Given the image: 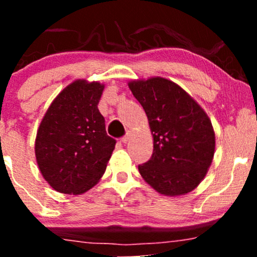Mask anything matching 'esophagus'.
Listing matches in <instances>:
<instances>
[{"label":"esophagus","instance_id":"obj_1","mask_svg":"<svg viewBox=\"0 0 257 257\" xmlns=\"http://www.w3.org/2000/svg\"><path fill=\"white\" fill-rule=\"evenodd\" d=\"M131 138H132V133H126L125 137H123V138H122V143L126 144V143H128L129 140H131Z\"/></svg>","mask_w":257,"mask_h":257}]
</instances>
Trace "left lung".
Masks as SVG:
<instances>
[{"mask_svg": "<svg viewBox=\"0 0 257 257\" xmlns=\"http://www.w3.org/2000/svg\"><path fill=\"white\" fill-rule=\"evenodd\" d=\"M146 112L153 138L150 161L139 173L163 196L190 193L205 178L215 153V132L206 112L170 79L150 77L128 82Z\"/></svg>", "mask_w": 257, "mask_h": 257, "instance_id": "left-lung-1", "label": "left lung"}]
</instances>
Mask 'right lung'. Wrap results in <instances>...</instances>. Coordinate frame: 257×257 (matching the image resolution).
Here are the masks:
<instances>
[{
	"instance_id": "right-lung-1",
	"label": "right lung",
	"mask_w": 257,
	"mask_h": 257,
	"mask_svg": "<svg viewBox=\"0 0 257 257\" xmlns=\"http://www.w3.org/2000/svg\"><path fill=\"white\" fill-rule=\"evenodd\" d=\"M105 84L76 79L49 105L37 129L38 169L53 190L85 193L104 175L116 145L98 110Z\"/></svg>"
}]
</instances>
